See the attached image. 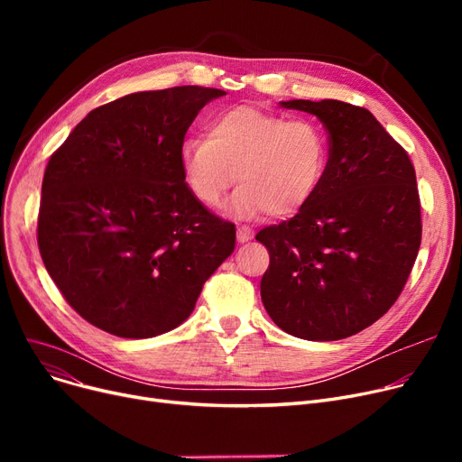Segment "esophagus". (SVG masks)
Returning a JSON list of instances; mask_svg holds the SVG:
<instances>
[{
  "label": "esophagus",
  "instance_id": "obj_1",
  "mask_svg": "<svg viewBox=\"0 0 462 462\" xmlns=\"http://www.w3.org/2000/svg\"><path fill=\"white\" fill-rule=\"evenodd\" d=\"M253 230L251 228H247V226H239L237 228V241L239 244H247V241H251L253 239Z\"/></svg>",
  "mask_w": 462,
  "mask_h": 462
}]
</instances>
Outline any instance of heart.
<instances>
[{
	"mask_svg": "<svg viewBox=\"0 0 462 462\" xmlns=\"http://www.w3.org/2000/svg\"><path fill=\"white\" fill-rule=\"evenodd\" d=\"M180 161L192 197L206 208H223L239 181L234 215L284 218L301 211L322 187L329 142L314 119L234 106L211 121L208 136L183 140Z\"/></svg>",
	"mask_w": 462,
	"mask_h": 462,
	"instance_id": "heart-1",
	"label": "heart"
}]
</instances>
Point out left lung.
Wrapping results in <instances>:
<instances>
[{
  "label": "left lung",
  "instance_id": "1",
  "mask_svg": "<svg viewBox=\"0 0 462 462\" xmlns=\"http://www.w3.org/2000/svg\"><path fill=\"white\" fill-rule=\"evenodd\" d=\"M317 116L329 140L328 172L290 221L265 226L262 303L286 333L338 341L369 328L401 296L421 245L416 170L378 119L343 101H286Z\"/></svg>",
  "mask_w": 462,
  "mask_h": 462
}]
</instances>
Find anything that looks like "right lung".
Wrapping results in <instances>:
<instances>
[{"label": "right lung", "mask_w": 462, "mask_h": 462, "mask_svg": "<svg viewBox=\"0 0 462 462\" xmlns=\"http://www.w3.org/2000/svg\"><path fill=\"white\" fill-rule=\"evenodd\" d=\"M223 89L138 91L91 110L42 178L37 244L80 317L116 337L150 338L189 319L236 247V226L192 197L185 133Z\"/></svg>", "instance_id": "1"}]
</instances>
